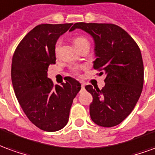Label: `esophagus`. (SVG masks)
Wrapping results in <instances>:
<instances>
[{
	"label": "esophagus",
	"mask_w": 155,
	"mask_h": 155,
	"mask_svg": "<svg viewBox=\"0 0 155 155\" xmlns=\"http://www.w3.org/2000/svg\"><path fill=\"white\" fill-rule=\"evenodd\" d=\"M84 91V84L83 82H81V91Z\"/></svg>",
	"instance_id": "obj_1"
}]
</instances>
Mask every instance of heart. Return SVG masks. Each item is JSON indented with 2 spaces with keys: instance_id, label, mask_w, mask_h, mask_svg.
Masks as SVG:
<instances>
[{
  "instance_id": "b5f03b06",
  "label": "heart",
  "mask_w": 155,
  "mask_h": 155,
  "mask_svg": "<svg viewBox=\"0 0 155 155\" xmlns=\"http://www.w3.org/2000/svg\"><path fill=\"white\" fill-rule=\"evenodd\" d=\"M73 43H74V46L75 48L79 47V46H81L82 45L84 44H89V41L84 36H76L75 38L74 39V41H73ZM60 45H61V42L60 41H57L56 43H55V45H54V54L57 55L58 53H59V49H60ZM74 72H76L77 71V68H74Z\"/></svg>"
}]
</instances>
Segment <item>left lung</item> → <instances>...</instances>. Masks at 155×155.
<instances>
[{
  "instance_id": "left-lung-1",
  "label": "left lung",
  "mask_w": 155,
  "mask_h": 155,
  "mask_svg": "<svg viewBox=\"0 0 155 155\" xmlns=\"http://www.w3.org/2000/svg\"><path fill=\"white\" fill-rule=\"evenodd\" d=\"M94 40V68L104 74L102 90L89 84L85 90L93 96L90 114L102 127L118 125L132 112L140 99L143 84V64L136 42L124 30L114 24L75 23Z\"/></svg>"
}]
</instances>
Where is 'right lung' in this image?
<instances>
[{"label":"right lung","mask_w":155,"mask_h":155,"mask_svg":"<svg viewBox=\"0 0 155 155\" xmlns=\"http://www.w3.org/2000/svg\"><path fill=\"white\" fill-rule=\"evenodd\" d=\"M72 25L35 26L21 41L12 58V85L19 104L35 126L48 132L66 125L73 100L81 89L74 78L54 86L47 77L49 66L55 64V43Z\"/></svg>","instance_id":"obj_1"}]
</instances>
